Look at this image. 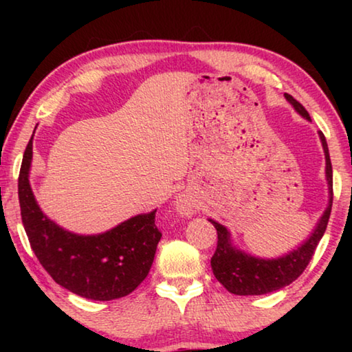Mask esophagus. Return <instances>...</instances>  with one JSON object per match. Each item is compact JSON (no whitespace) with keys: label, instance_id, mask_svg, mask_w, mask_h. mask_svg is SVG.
Returning <instances> with one entry per match:
<instances>
[{"label":"esophagus","instance_id":"esophagus-1","mask_svg":"<svg viewBox=\"0 0 352 352\" xmlns=\"http://www.w3.org/2000/svg\"><path fill=\"white\" fill-rule=\"evenodd\" d=\"M175 211L182 217H190L195 212V201L188 194H182L175 201Z\"/></svg>","mask_w":352,"mask_h":352}]
</instances>
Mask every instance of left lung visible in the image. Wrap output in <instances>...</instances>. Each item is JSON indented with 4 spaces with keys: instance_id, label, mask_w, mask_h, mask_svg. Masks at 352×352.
I'll return each mask as SVG.
<instances>
[{
    "instance_id": "8db88e82",
    "label": "left lung",
    "mask_w": 352,
    "mask_h": 352,
    "mask_svg": "<svg viewBox=\"0 0 352 352\" xmlns=\"http://www.w3.org/2000/svg\"><path fill=\"white\" fill-rule=\"evenodd\" d=\"M284 98L294 107L298 115H301L307 121H311L307 110L296 99L285 93ZM321 146L324 151L326 160V182L329 190V201L324 212L321 214L311 236L298 245L295 250L278 258H258L237 248L231 233L226 226L220 225L216 220L210 219V222L217 230V248L211 258V267L214 276L223 287L234 295H265L270 292H276L295 281L301 275L312 259L315 248L323 237L327 222H329L332 208V164L329 158V148L324 135L318 132Z\"/></svg>"
}]
</instances>
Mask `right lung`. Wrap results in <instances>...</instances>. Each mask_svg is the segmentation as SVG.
<instances>
[{
  "label": "right lung",
  "instance_id": "obj_1",
  "mask_svg": "<svg viewBox=\"0 0 352 352\" xmlns=\"http://www.w3.org/2000/svg\"><path fill=\"white\" fill-rule=\"evenodd\" d=\"M31 164L32 138L23 155L19 199L23 226L43 269L58 285L88 300L110 301L132 294L148 275L162 239L155 225L157 210L105 233H71L40 210L29 183Z\"/></svg>",
  "mask_w": 352,
  "mask_h": 352
}]
</instances>
